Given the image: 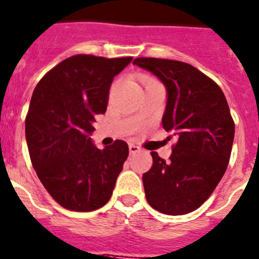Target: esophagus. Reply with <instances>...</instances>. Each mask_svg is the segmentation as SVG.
Segmentation results:
<instances>
[{
	"label": "esophagus",
	"mask_w": 259,
	"mask_h": 259,
	"mask_svg": "<svg viewBox=\"0 0 259 259\" xmlns=\"http://www.w3.org/2000/svg\"><path fill=\"white\" fill-rule=\"evenodd\" d=\"M128 149H130V154H136L141 151V148H139V146L135 145V144H130V145H128Z\"/></svg>",
	"instance_id": "obj_1"
}]
</instances>
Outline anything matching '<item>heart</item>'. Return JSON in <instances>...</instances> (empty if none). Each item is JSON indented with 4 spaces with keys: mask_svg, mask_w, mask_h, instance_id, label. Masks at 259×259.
<instances>
[{
    "mask_svg": "<svg viewBox=\"0 0 259 259\" xmlns=\"http://www.w3.org/2000/svg\"><path fill=\"white\" fill-rule=\"evenodd\" d=\"M150 80H153V79H150V78H146V77L142 78V83H144V84H146V83H149V82H150Z\"/></svg>",
    "mask_w": 259,
    "mask_h": 259,
    "instance_id": "b5f03b06",
    "label": "heart"
}]
</instances>
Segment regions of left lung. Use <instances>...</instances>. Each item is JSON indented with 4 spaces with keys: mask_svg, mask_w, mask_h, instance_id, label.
Instances as JSON below:
<instances>
[{
    "mask_svg": "<svg viewBox=\"0 0 259 259\" xmlns=\"http://www.w3.org/2000/svg\"><path fill=\"white\" fill-rule=\"evenodd\" d=\"M167 89L163 128L176 137L169 160L153 151L142 175L148 203L158 212L180 215L198 209L214 191L231 155L235 123L217 83L187 63L137 58Z\"/></svg>",
    "mask_w": 259,
    "mask_h": 259,
    "instance_id": "8db88e82",
    "label": "left lung"
}]
</instances>
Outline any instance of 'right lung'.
I'll use <instances>...</instances> for the list:
<instances>
[{
    "instance_id": "1",
    "label": "right lung",
    "mask_w": 259,
    "mask_h": 259,
    "mask_svg": "<svg viewBox=\"0 0 259 259\" xmlns=\"http://www.w3.org/2000/svg\"><path fill=\"white\" fill-rule=\"evenodd\" d=\"M132 58L74 55L38 82L25 118L30 160L47 193L63 208L91 212L111 198L128 156L115 140L99 149L92 144L95 115L106 111L114 77Z\"/></svg>"
}]
</instances>
